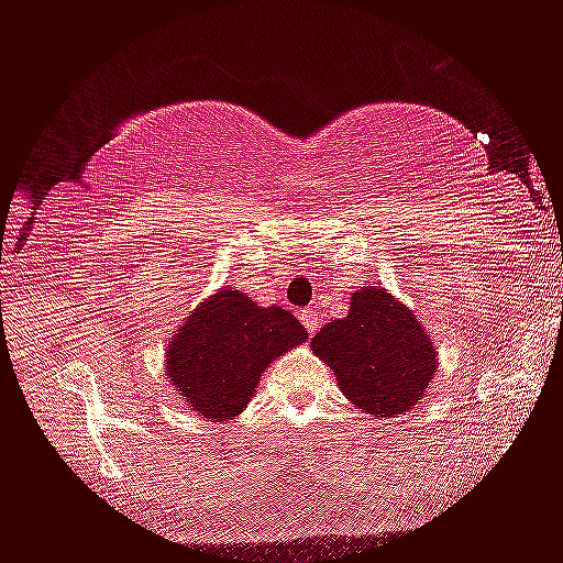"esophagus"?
<instances>
[{
	"instance_id": "obj_1",
	"label": "esophagus",
	"mask_w": 563,
	"mask_h": 563,
	"mask_svg": "<svg viewBox=\"0 0 563 563\" xmlns=\"http://www.w3.org/2000/svg\"><path fill=\"white\" fill-rule=\"evenodd\" d=\"M298 318H300V323H303L306 329H308V333H316L318 329H321V318L323 316H321V310H318L316 306L300 310Z\"/></svg>"
}]
</instances>
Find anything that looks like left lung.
Here are the masks:
<instances>
[{
	"instance_id": "obj_1",
	"label": "left lung",
	"mask_w": 563,
	"mask_h": 563,
	"mask_svg": "<svg viewBox=\"0 0 563 563\" xmlns=\"http://www.w3.org/2000/svg\"><path fill=\"white\" fill-rule=\"evenodd\" d=\"M310 351L333 368L351 405L374 419L409 412L440 366L432 339L412 310L374 283L351 296L346 316L313 335Z\"/></svg>"
}]
</instances>
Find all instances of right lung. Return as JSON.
I'll use <instances>...</instances> for the list:
<instances>
[{"instance_id": "1", "label": "right lung", "mask_w": 563, "mask_h": 563, "mask_svg": "<svg viewBox=\"0 0 563 563\" xmlns=\"http://www.w3.org/2000/svg\"><path fill=\"white\" fill-rule=\"evenodd\" d=\"M306 339L290 310L263 308L245 292L220 288L166 343V379L191 412L228 422L255 397L265 368Z\"/></svg>"}]
</instances>
